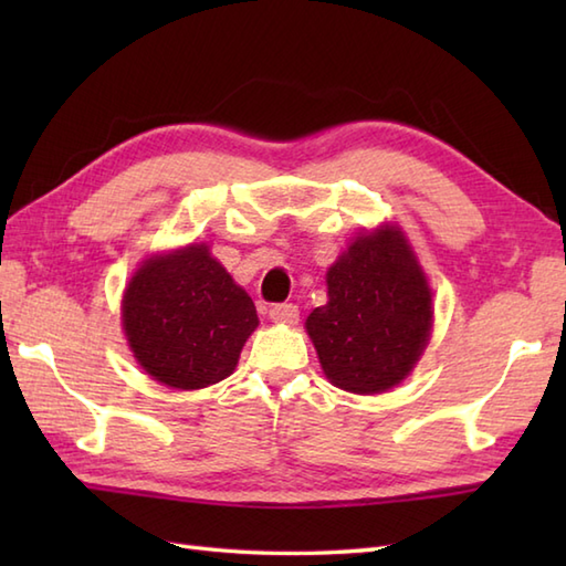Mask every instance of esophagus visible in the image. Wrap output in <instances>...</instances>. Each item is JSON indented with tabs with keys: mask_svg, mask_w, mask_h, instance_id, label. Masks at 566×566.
<instances>
[{
	"mask_svg": "<svg viewBox=\"0 0 566 566\" xmlns=\"http://www.w3.org/2000/svg\"><path fill=\"white\" fill-rule=\"evenodd\" d=\"M270 318L282 326H296L298 323V306L296 304H274L270 308Z\"/></svg>",
	"mask_w": 566,
	"mask_h": 566,
	"instance_id": "esophagus-1",
	"label": "esophagus"
}]
</instances>
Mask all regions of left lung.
<instances>
[{
  "instance_id": "left-lung-1",
  "label": "left lung",
  "mask_w": 566,
  "mask_h": 566,
  "mask_svg": "<svg viewBox=\"0 0 566 566\" xmlns=\"http://www.w3.org/2000/svg\"><path fill=\"white\" fill-rule=\"evenodd\" d=\"M326 284L328 304L306 318L323 375L353 394L401 384L432 328V292L401 228L359 233L331 264Z\"/></svg>"
}]
</instances>
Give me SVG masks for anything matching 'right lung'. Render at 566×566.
<instances>
[{
    "label": "right lung",
    "mask_w": 566,
    "mask_h": 566,
    "mask_svg": "<svg viewBox=\"0 0 566 566\" xmlns=\"http://www.w3.org/2000/svg\"><path fill=\"white\" fill-rule=\"evenodd\" d=\"M128 347L170 389H203L233 375L258 311L209 245L191 243L140 264L124 292Z\"/></svg>",
    "instance_id": "right-lung-1"
}]
</instances>
